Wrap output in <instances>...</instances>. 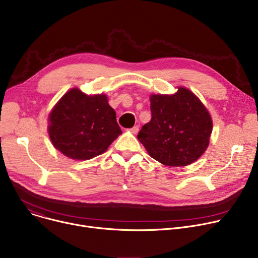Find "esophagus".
Masks as SVG:
<instances>
[{
	"mask_svg": "<svg viewBox=\"0 0 258 258\" xmlns=\"http://www.w3.org/2000/svg\"><path fill=\"white\" fill-rule=\"evenodd\" d=\"M130 131H131V133H132V134H137V133L139 132V125H135V126H133Z\"/></svg>",
	"mask_w": 258,
	"mask_h": 258,
	"instance_id": "1",
	"label": "esophagus"
}]
</instances>
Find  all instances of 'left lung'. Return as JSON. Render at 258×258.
I'll return each mask as SVG.
<instances>
[{"instance_id":"obj_1","label":"left lung","mask_w":258,"mask_h":258,"mask_svg":"<svg viewBox=\"0 0 258 258\" xmlns=\"http://www.w3.org/2000/svg\"><path fill=\"white\" fill-rule=\"evenodd\" d=\"M150 121L138 134L149 156L170 167L197 161L210 144L212 117L200 99L188 89L178 87L171 95L150 96Z\"/></svg>"}]
</instances>
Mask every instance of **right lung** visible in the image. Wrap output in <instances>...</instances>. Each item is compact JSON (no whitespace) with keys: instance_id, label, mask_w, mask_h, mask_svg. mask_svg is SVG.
Masks as SVG:
<instances>
[{"instance_id":"1","label":"right lung","mask_w":258,"mask_h":258,"mask_svg":"<svg viewBox=\"0 0 258 258\" xmlns=\"http://www.w3.org/2000/svg\"><path fill=\"white\" fill-rule=\"evenodd\" d=\"M47 130L56 149L80 161L104 153L122 133L107 95H87L78 88L66 92L51 110Z\"/></svg>"}]
</instances>
